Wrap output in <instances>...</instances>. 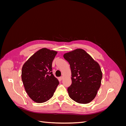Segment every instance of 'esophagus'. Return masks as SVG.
I'll list each match as a JSON object with an SVG mask.
<instances>
[{
    "label": "esophagus",
    "instance_id": "obj_1",
    "mask_svg": "<svg viewBox=\"0 0 126 126\" xmlns=\"http://www.w3.org/2000/svg\"><path fill=\"white\" fill-rule=\"evenodd\" d=\"M59 79L61 80H62L63 79V77L62 76V77H60V78H59Z\"/></svg>",
    "mask_w": 126,
    "mask_h": 126
}]
</instances>
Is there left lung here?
Wrapping results in <instances>:
<instances>
[{
  "mask_svg": "<svg viewBox=\"0 0 126 126\" xmlns=\"http://www.w3.org/2000/svg\"><path fill=\"white\" fill-rule=\"evenodd\" d=\"M71 71V85L69 96L79 104L92 101L101 85L102 72L99 64L83 49H78L63 55Z\"/></svg>",
  "mask_w": 126,
  "mask_h": 126,
  "instance_id": "left-lung-1",
  "label": "left lung"
}]
</instances>
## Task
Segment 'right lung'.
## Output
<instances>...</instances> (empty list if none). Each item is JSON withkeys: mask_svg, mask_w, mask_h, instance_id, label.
I'll return each instance as SVG.
<instances>
[{"mask_svg": "<svg viewBox=\"0 0 126 126\" xmlns=\"http://www.w3.org/2000/svg\"><path fill=\"white\" fill-rule=\"evenodd\" d=\"M57 53L41 49L22 66L21 79L25 90L36 102L43 103L50 99L59 85L52 72V63Z\"/></svg>", "mask_w": 126, "mask_h": 126, "instance_id": "right-lung-1", "label": "right lung"}]
</instances>
